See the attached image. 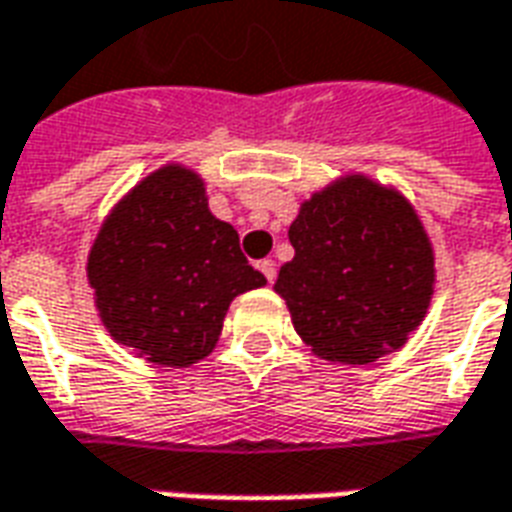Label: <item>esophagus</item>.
Listing matches in <instances>:
<instances>
[{"instance_id":"34e87169","label":"esophagus","mask_w":512,"mask_h":512,"mask_svg":"<svg viewBox=\"0 0 512 512\" xmlns=\"http://www.w3.org/2000/svg\"><path fill=\"white\" fill-rule=\"evenodd\" d=\"M257 268H260V274H263V277L268 279V282H274V279H277V263H274V260H260V263H257Z\"/></svg>"}]
</instances>
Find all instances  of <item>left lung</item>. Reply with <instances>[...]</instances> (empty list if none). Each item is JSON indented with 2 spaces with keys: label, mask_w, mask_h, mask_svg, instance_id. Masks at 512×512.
<instances>
[{
  "label": "left lung",
  "mask_w": 512,
  "mask_h": 512,
  "mask_svg": "<svg viewBox=\"0 0 512 512\" xmlns=\"http://www.w3.org/2000/svg\"><path fill=\"white\" fill-rule=\"evenodd\" d=\"M296 255L277 290L293 329L332 365H370L408 343L428 315L436 255L414 205L370 175L348 172L301 202Z\"/></svg>",
  "instance_id": "8db88e82"
}]
</instances>
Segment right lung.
Returning <instances> with one entry per match:
<instances>
[{"instance_id":"add662e5","label":"right lung","mask_w":512,"mask_h":512,"mask_svg":"<svg viewBox=\"0 0 512 512\" xmlns=\"http://www.w3.org/2000/svg\"><path fill=\"white\" fill-rule=\"evenodd\" d=\"M87 282L112 340L161 367L211 354L235 296L263 288L233 224L208 208L205 180L164 164L128 189L95 235Z\"/></svg>"}]
</instances>
